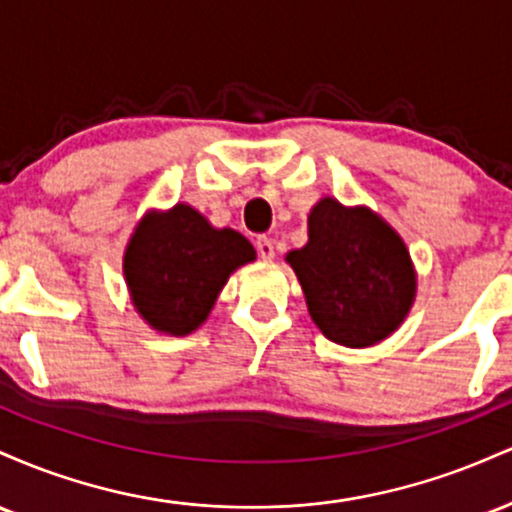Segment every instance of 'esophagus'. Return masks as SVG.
<instances>
[{
  "instance_id": "esophagus-1",
  "label": "esophagus",
  "mask_w": 512,
  "mask_h": 512,
  "mask_svg": "<svg viewBox=\"0 0 512 512\" xmlns=\"http://www.w3.org/2000/svg\"><path fill=\"white\" fill-rule=\"evenodd\" d=\"M255 248L260 252V257L264 262H272L274 260V240L267 236H260L255 240Z\"/></svg>"
}]
</instances>
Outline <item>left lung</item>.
I'll use <instances>...</instances> for the list:
<instances>
[{
	"label": "left lung",
	"instance_id": "left-lung-1",
	"mask_svg": "<svg viewBox=\"0 0 512 512\" xmlns=\"http://www.w3.org/2000/svg\"><path fill=\"white\" fill-rule=\"evenodd\" d=\"M308 236L286 260L322 334L361 349L395 332L416 289L402 238L370 209H346L330 197L310 211Z\"/></svg>",
	"mask_w": 512,
	"mask_h": 512
}]
</instances>
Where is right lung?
Listing matches in <instances>:
<instances>
[{
	"label": "right lung",
	"mask_w": 512,
	"mask_h": 512,
	"mask_svg": "<svg viewBox=\"0 0 512 512\" xmlns=\"http://www.w3.org/2000/svg\"><path fill=\"white\" fill-rule=\"evenodd\" d=\"M250 260L255 250L238 231H216L195 209L178 204L139 223L125 276L134 305L154 330L190 334L207 320L228 274Z\"/></svg>",
	"instance_id": "right-lung-1"
}]
</instances>
